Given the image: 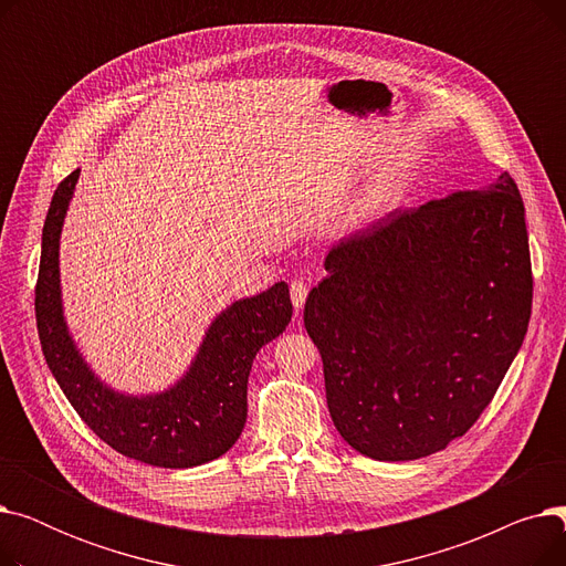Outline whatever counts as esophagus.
<instances>
[{"mask_svg":"<svg viewBox=\"0 0 566 566\" xmlns=\"http://www.w3.org/2000/svg\"><path fill=\"white\" fill-rule=\"evenodd\" d=\"M307 293H310V280L307 277H298L291 282V301L295 310H303L305 301H307Z\"/></svg>","mask_w":566,"mask_h":566,"instance_id":"esophagus-1","label":"esophagus"}]
</instances>
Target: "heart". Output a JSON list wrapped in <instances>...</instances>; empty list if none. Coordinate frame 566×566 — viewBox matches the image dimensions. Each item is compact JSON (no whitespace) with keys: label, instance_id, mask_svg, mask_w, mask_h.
Segmentation results:
<instances>
[{"label":"heart","instance_id":"b5f03b06","mask_svg":"<svg viewBox=\"0 0 566 566\" xmlns=\"http://www.w3.org/2000/svg\"><path fill=\"white\" fill-rule=\"evenodd\" d=\"M380 201H382V192H380L378 186H374V188L365 190V192L360 195V199L350 206V213H353V216H367V213L374 211V208H378Z\"/></svg>","mask_w":566,"mask_h":566}]
</instances>
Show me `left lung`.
Listing matches in <instances>:
<instances>
[{
  "mask_svg": "<svg viewBox=\"0 0 566 566\" xmlns=\"http://www.w3.org/2000/svg\"><path fill=\"white\" fill-rule=\"evenodd\" d=\"M305 303L342 438L412 461L480 420L525 339L532 263L510 174L395 211L325 256Z\"/></svg>",
  "mask_w": 566,
  "mask_h": 566,
  "instance_id": "obj_1",
  "label": "left lung"
}]
</instances>
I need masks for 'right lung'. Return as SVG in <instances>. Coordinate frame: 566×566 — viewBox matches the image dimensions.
<instances>
[{"label":"right lung","instance_id":"1","mask_svg":"<svg viewBox=\"0 0 566 566\" xmlns=\"http://www.w3.org/2000/svg\"><path fill=\"white\" fill-rule=\"evenodd\" d=\"M80 169L56 186L43 227L36 280V325L45 363L84 424L112 450L158 468H192L231 450L248 420V376L254 355L291 321L289 286L233 303L208 331L188 376L156 397L107 390L88 371L62 316L59 233Z\"/></svg>","mask_w":566,"mask_h":566}]
</instances>
